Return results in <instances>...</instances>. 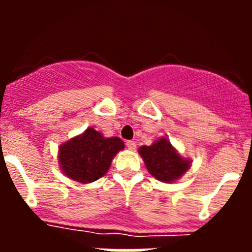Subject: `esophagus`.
<instances>
[{"instance_id":"1","label":"esophagus","mask_w":252,"mask_h":252,"mask_svg":"<svg viewBox=\"0 0 252 252\" xmlns=\"http://www.w3.org/2000/svg\"><path fill=\"white\" fill-rule=\"evenodd\" d=\"M126 146H127V149H130V150H133V149L136 148V144H135V141H132V140H127V141H126Z\"/></svg>"}]
</instances>
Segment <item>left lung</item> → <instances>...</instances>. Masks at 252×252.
<instances>
[{"label": "left lung", "instance_id": "1", "mask_svg": "<svg viewBox=\"0 0 252 252\" xmlns=\"http://www.w3.org/2000/svg\"><path fill=\"white\" fill-rule=\"evenodd\" d=\"M149 173L161 182H173L188 170L189 161L182 159L168 139H160L151 146L139 149Z\"/></svg>", "mask_w": 252, "mask_h": 252}]
</instances>
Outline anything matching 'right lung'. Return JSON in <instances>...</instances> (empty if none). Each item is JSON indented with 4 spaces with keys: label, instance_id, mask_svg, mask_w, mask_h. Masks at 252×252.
Wrapping results in <instances>:
<instances>
[{
    "label": "right lung",
    "instance_id": "obj_1",
    "mask_svg": "<svg viewBox=\"0 0 252 252\" xmlns=\"http://www.w3.org/2000/svg\"><path fill=\"white\" fill-rule=\"evenodd\" d=\"M120 137L104 139L93 128L60 146L59 161L66 177L91 183L107 173L113 157L124 149Z\"/></svg>",
    "mask_w": 252,
    "mask_h": 252
}]
</instances>
